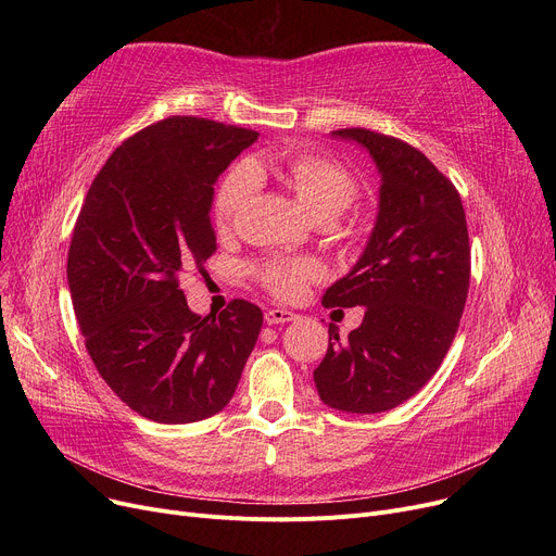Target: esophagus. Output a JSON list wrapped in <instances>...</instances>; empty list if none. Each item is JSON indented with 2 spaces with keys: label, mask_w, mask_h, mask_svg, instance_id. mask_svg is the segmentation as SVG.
<instances>
[{
  "label": "esophagus",
  "mask_w": 556,
  "mask_h": 556,
  "mask_svg": "<svg viewBox=\"0 0 556 556\" xmlns=\"http://www.w3.org/2000/svg\"><path fill=\"white\" fill-rule=\"evenodd\" d=\"M293 319H298V315L293 311H286V308L266 311V323L268 325H283V323H293Z\"/></svg>",
  "instance_id": "1"
}]
</instances>
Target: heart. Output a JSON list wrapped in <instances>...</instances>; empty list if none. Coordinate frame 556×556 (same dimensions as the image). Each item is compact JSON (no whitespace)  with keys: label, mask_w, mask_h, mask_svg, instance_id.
I'll list each match as a JSON object with an SVG mask.
<instances>
[{"label":"heart","mask_w":556,"mask_h":556,"mask_svg":"<svg viewBox=\"0 0 556 556\" xmlns=\"http://www.w3.org/2000/svg\"><path fill=\"white\" fill-rule=\"evenodd\" d=\"M270 166L283 175L288 189L315 220H336L361 193L358 180L342 164L315 153L288 155L281 162H243L229 170L216 193L214 218L218 227H227L248 207L258 189V175H266ZM256 277L277 298L295 300L308 281L323 277V266L313 258H281L263 263L256 268Z\"/></svg>","instance_id":"obj_1"}]
</instances>
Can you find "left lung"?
<instances>
[{"instance_id": "obj_1", "label": "left lung", "mask_w": 556, "mask_h": 556, "mask_svg": "<svg viewBox=\"0 0 556 556\" xmlns=\"http://www.w3.org/2000/svg\"><path fill=\"white\" fill-rule=\"evenodd\" d=\"M331 137L365 149L381 175L378 214L356 266L327 288V308L365 306L358 329L313 371L333 410L376 415L417 394L442 365L469 293L471 248L462 198L410 143L342 128Z\"/></svg>"}]
</instances>
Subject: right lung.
I'll list each match as a JSON object with an SVG mask.
<instances>
[{
	"label": "right lung",
	"mask_w": 556,
	"mask_h": 556,
	"mask_svg": "<svg viewBox=\"0 0 556 556\" xmlns=\"http://www.w3.org/2000/svg\"><path fill=\"white\" fill-rule=\"evenodd\" d=\"M258 132L170 116L126 139L99 170L67 256L72 302L97 371L157 424L202 421L229 403L263 313L233 300L218 317L187 306L178 275L216 252L218 175Z\"/></svg>",
	"instance_id": "obj_1"
}]
</instances>
